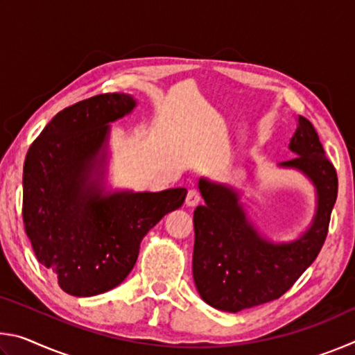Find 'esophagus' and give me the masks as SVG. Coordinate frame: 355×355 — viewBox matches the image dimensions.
Wrapping results in <instances>:
<instances>
[{
  "label": "esophagus",
  "mask_w": 355,
  "mask_h": 355,
  "mask_svg": "<svg viewBox=\"0 0 355 355\" xmlns=\"http://www.w3.org/2000/svg\"><path fill=\"white\" fill-rule=\"evenodd\" d=\"M202 202V197H200V192L197 189H189L188 191V196H186V205L188 207H196L199 205Z\"/></svg>",
  "instance_id": "34e87169"
}]
</instances>
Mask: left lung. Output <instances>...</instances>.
<instances>
[{
	"instance_id": "1",
	"label": "left lung",
	"mask_w": 355,
	"mask_h": 355,
	"mask_svg": "<svg viewBox=\"0 0 355 355\" xmlns=\"http://www.w3.org/2000/svg\"><path fill=\"white\" fill-rule=\"evenodd\" d=\"M296 158L282 167L305 173L316 188V214L296 241L274 244L250 224L230 186L199 180L205 205L194 211L192 274L202 299L230 313L271 302L294 285L320 254L338 194V178L310 120L297 117L290 141Z\"/></svg>"
}]
</instances>
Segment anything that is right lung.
<instances>
[{"label": "right lung", "mask_w": 355, "mask_h": 355, "mask_svg": "<svg viewBox=\"0 0 355 355\" xmlns=\"http://www.w3.org/2000/svg\"><path fill=\"white\" fill-rule=\"evenodd\" d=\"M135 106L131 95L117 92L78 101L51 119L26 153L25 232L39 263L71 296H95L122 284L142 238L188 194L184 188L103 194L101 148L110 123Z\"/></svg>", "instance_id": "1"}]
</instances>
